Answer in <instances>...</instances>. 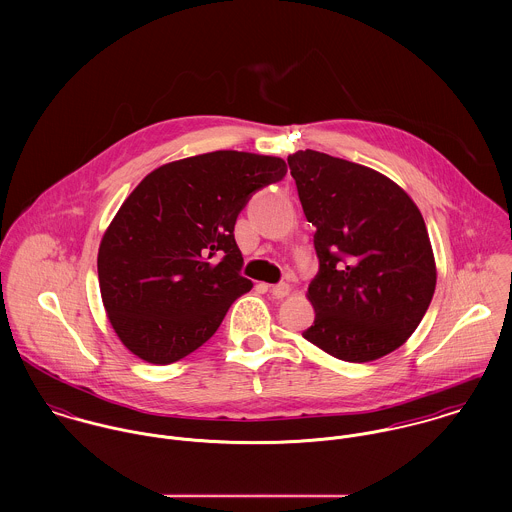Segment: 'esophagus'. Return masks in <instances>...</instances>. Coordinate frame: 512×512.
Instances as JSON below:
<instances>
[{"label":"esophagus","mask_w":512,"mask_h":512,"mask_svg":"<svg viewBox=\"0 0 512 512\" xmlns=\"http://www.w3.org/2000/svg\"><path fill=\"white\" fill-rule=\"evenodd\" d=\"M270 292H272L274 297H278V299H284V297H288V295H290L292 288H290V284L282 282V284H276V286H272V288H270Z\"/></svg>","instance_id":"obj_1"}]
</instances>
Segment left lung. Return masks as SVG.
I'll use <instances>...</instances> for the list:
<instances>
[{
	"label": "left lung",
	"mask_w": 512,
	"mask_h": 512,
	"mask_svg": "<svg viewBox=\"0 0 512 512\" xmlns=\"http://www.w3.org/2000/svg\"><path fill=\"white\" fill-rule=\"evenodd\" d=\"M313 234L319 272L303 337L347 363L406 343L436 290V260L420 209L382 173L321 151L288 157Z\"/></svg>",
	"instance_id": "left-lung-1"
}]
</instances>
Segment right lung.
I'll return each mask as SVG.
<instances>
[{
  "label": "right lung",
  "mask_w": 512,
  "mask_h": 512,
  "mask_svg": "<svg viewBox=\"0 0 512 512\" xmlns=\"http://www.w3.org/2000/svg\"><path fill=\"white\" fill-rule=\"evenodd\" d=\"M288 173L280 157L213 151L151 171L124 201L98 250V282L120 341L171 365L207 343L252 290L234 224L252 193Z\"/></svg>",
  "instance_id": "1"
}]
</instances>
